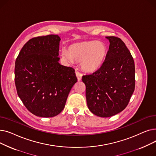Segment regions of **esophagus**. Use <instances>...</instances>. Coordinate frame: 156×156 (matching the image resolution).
Here are the masks:
<instances>
[{
    "mask_svg": "<svg viewBox=\"0 0 156 156\" xmlns=\"http://www.w3.org/2000/svg\"><path fill=\"white\" fill-rule=\"evenodd\" d=\"M75 73H76V76L77 77L78 81H80L81 80V78H82V74L79 73L78 71H76Z\"/></svg>",
    "mask_w": 156,
    "mask_h": 156,
    "instance_id": "esophagus-1",
    "label": "esophagus"
}]
</instances>
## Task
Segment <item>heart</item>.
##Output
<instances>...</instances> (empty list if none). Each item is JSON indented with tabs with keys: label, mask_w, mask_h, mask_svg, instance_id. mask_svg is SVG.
<instances>
[{
	"label": "heart",
	"mask_w": 156,
	"mask_h": 156,
	"mask_svg": "<svg viewBox=\"0 0 156 156\" xmlns=\"http://www.w3.org/2000/svg\"><path fill=\"white\" fill-rule=\"evenodd\" d=\"M107 54L108 48L105 44L97 41H88L69 45L68 51L62 52V56L70 61L81 62V69L93 73L102 66Z\"/></svg>",
	"instance_id": "b5f03b06"
}]
</instances>
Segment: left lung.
<instances>
[{"instance_id": "obj_1", "label": "left lung", "mask_w": 156, "mask_h": 156, "mask_svg": "<svg viewBox=\"0 0 156 156\" xmlns=\"http://www.w3.org/2000/svg\"><path fill=\"white\" fill-rule=\"evenodd\" d=\"M105 38L110 44L102 66L92 75L82 77L88 108L102 118L123 111L135 85V63L125 44L118 37Z\"/></svg>"}]
</instances>
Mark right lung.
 I'll use <instances>...</instances> for the list:
<instances>
[{
    "instance_id": "1",
    "label": "right lung",
    "mask_w": 156,
    "mask_h": 156,
    "mask_svg": "<svg viewBox=\"0 0 156 156\" xmlns=\"http://www.w3.org/2000/svg\"><path fill=\"white\" fill-rule=\"evenodd\" d=\"M60 40L57 35L31 38L16 60L18 95L27 109L37 116L58 115L77 82L74 69L59 62Z\"/></svg>"
}]
</instances>
